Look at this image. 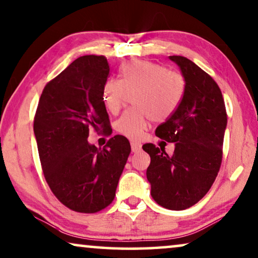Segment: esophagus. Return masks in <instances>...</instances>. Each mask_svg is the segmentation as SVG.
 I'll return each mask as SVG.
<instances>
[{
	"label": "esophagus",
	"mask_w": 258,
	"mask_h": 258,
	"mask_svg": "<svg viewBox=\"0 0 258 258\" xmlns=\"http://www.w3.org/2000/svg\"><path fill=\"white\" fill-rule=\"evenodd\" d=\"M142 149V144L138 143V142H132V150L133 152H138L141 151Z\"/></svg>",
	"instance_id": "34e87169"
}]
</instances>
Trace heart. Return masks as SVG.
<instances>
[{
    "mask_svg": "<svg viewBox=\"0 0 258 258\" xmlns=\"http://www.w3.org/2000/svg\"><path fill=\"white\" fill-rule=\"evenodd\" d=\"M186 91L184 76L164 65L147 60H133L120 70V80L108 79L102 87V102L110 114H117L128 93L134 95L137 109L125 111L115 122L121 135L140 138L149 118L163 122L172 116L181 103Z\"/></svg>",
    "mask_w": 258,
    "mask_h": 258,
    "instance_id": "obj_1",
    "label": "heart"
}]
</instances>
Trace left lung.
Segmentation results:
<instances>
[{
	"instance_id": "obj_1",
	"label": "left lung",
	"mask_w": 258,
	"mask_h": 258,
	"mask_svg": "<svg viewBox=\"0 0 258 258\" xmlns=\"http://www.w3.org/2000/svg\"><path fill=\"white\" fill-rule=\"evenodd\" d=\"M170 59L180 67L186 91L156 135L174 143V152L169 156L152 143L144 144L143 150L151 158L147 170L151 197L164 208L181 211L203 199L218 175L227 113L221 89L210 74L181 55Z\"/></svg>"
}]
</instances>
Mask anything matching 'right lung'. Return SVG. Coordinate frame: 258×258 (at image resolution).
<instances>
[{"label":"right lung","instance_id":"add662e5","mask_svg":"<svg viewBox=\"0 0 258 258\" xmlns=\"http://www.w3.org/2000/svg\"><path fill=\"white\" fill-rule=\"evenodd\" d=\"M104 55H83L48 81L37 107L33 133L44 177L67 208L96 213L109 206L126 159L129 141L109 138L106 147L89 144L91 130L110 135L102 87L109 77Z\"/></svg>","mask_w":258,"mask_h":258}]
</instances>
